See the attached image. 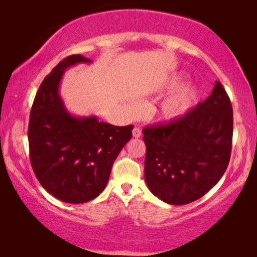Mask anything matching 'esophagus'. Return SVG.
Segmentation results:
<instances>
[{
	"label": "esophagus",
	"instance_id": "esophagus-1",
	"mask_svg": "<svg viewBox=\"0 0 257 257\" xmlns=\"http://www.w3.org/2000/svg\"><path fill=\"white\" fill-rule=\"evenodd\" d=\"M133 136L135 137V138H139L142 136V130L139 129V128H134L133 129Z\"/></svg>",
	"mask_w": 257,
	"mask_h": 257
}]
</instances>
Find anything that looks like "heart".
Wrapping results in <instances>:
<instances>
[{
    "instance_id": "b5f03b06",
    "label": "heart",
    "mask_w": 257,
    "mask_h": 257,
    "mask_svg": "<svg viewBox=\"0 0 257 257\" xmlns=\"http://www.w3.org/2000/svg\"><path fill=\"white\" fill-rule=\"evenodd\" d=\"M178 81H179V78L173 77L168 81L167 85L172 88V87L177 86ZM195 97H196V89L193 86L186 85L181 87L180 89H178L177 92L164 101L162 106H161L162 115L167 119H176L178 116L185 114L193 105Z\"/></svg>"
}]
</instances>
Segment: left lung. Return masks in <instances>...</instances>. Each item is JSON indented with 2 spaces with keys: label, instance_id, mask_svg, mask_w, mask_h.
<instances>
[{
  "label": "left lung",
  "instance_id": "left-lung-1",
  "mask_svg": "<svg viewBox=\"0 0 257 257\" xmlns=\"http://www.w3.org/2000/svg\"><path fill=\"white\" fill-rule=\"evenodd\" d=\"M232 106L220 81L182 116L143 130L144 175L152 194L185 205L204 196L227 170L232 145Z\"/></svg>",
  "mask_w": 257,
  "mask_h": 257
}]
</instances>
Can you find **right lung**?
<instances>
[{"label": "right lung", "instance_id": "add662e5", "mask_svg": "<svg viewBox=\"0 0 257 257\" xmlns=\"http://www.w3.org/2000/svg\"><path fill=\"white\" fill-rule=\"evenodd\" d=\"M78 63L90 60L70 55L45 77L35 96L28 125L30 163L38 181L52 196L71 204L92 201L102 193L134 128L101 122L95 115L69 113L59 87L64 70Z\"/></svg>", "mask_w": 257, "mask_h": 257}]
</instances>
